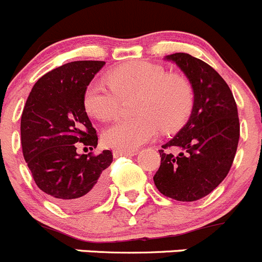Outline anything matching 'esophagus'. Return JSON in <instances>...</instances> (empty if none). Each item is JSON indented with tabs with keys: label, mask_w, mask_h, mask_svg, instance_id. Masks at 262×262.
<instances>
[{
	"label": "esophagus",
	"mask_w": 262,
	"mask_h": 262,
	"mask_svg": "<svg viewBox=\"0 0 262 262\" xmlns=\"http://www.w3.org/2000/svg\"><path fill=\"white\" fill-rule=\"evenodd\" d=\"M136 150H131V151H125V150H115L113 151V157H130V155H136Z\"/></svg>",
	"instance_id": "esophagus-1"
}]
</instances>
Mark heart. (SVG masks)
I'll list each match as a JSON object with an SVG mask.
<instances>
[{
    "label": "heart",
    "instance_id": "heart-1",
    "mask_svg": "<svg viewBox=\"0 0 262 262\" xmlns=\"http://www.w3.org/2000/svg\"><path fill=\"white\" fill-rule=\"evenodd\" d=\"M111 88L92 82L84 94L85 110L99 120L116 115L120 98L136 94L132 110L137 115L122 117L103 131V144L116 150L137 149L157 135L180 127L190 115L193 102L187 80L167 75L164 69L147 61H131L107 75Z\"/></svg>",
    "mask_w": 262,
    "mask_h": 262
}]
</instances>
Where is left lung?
Here are the masks:
<instances>
[{
    "instance_id": "obj_1",
    "label": "left lung",
    "mask_w": 262,
    "mask_h": 262,
    "mask_svg": "<svg viewBox=\"0 0 262 262\" xmlns=\"http://www.w3.org/2000/svg\"><path fill=\"white\" fill-rule=\"evenodd\" d=\"M190 81L192 111L186 125L159 150L154 183L160 193L177 201H196L227 177L239 140L235 100L218 72L188 53L164 57ZM178 149L172 153L169 149Z\"/></svg>"
}]
</instances>
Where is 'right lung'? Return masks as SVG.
Masks as SVG:
<instances>
[{
    "label": "right lung",
    "instance_id": "add662e5",
    "mask_svg": "<svg viewBox=\"0 0 262 262\" xmlns=\"http://www.w3.org/2000/svg\"><path fill=\"white\" fill-rule=\"evenodd\" d=\"M104 61H75L43 75L33 86L21 116L24 159L38 187L64 209L97 205L107 191L105 169L111 150L79 154L95 149L98 136L84 105L88 85Z\"/></svg>",
    "mask_w": 262,
    "mask_h": 262
}]
</instances>
